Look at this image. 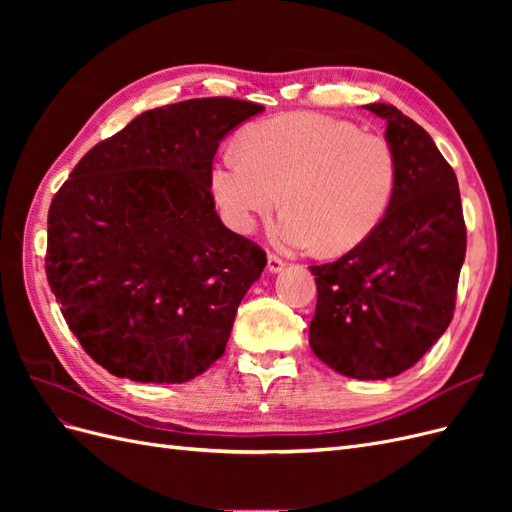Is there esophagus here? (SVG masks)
I'll use <instances>...</instances> for the list:
<instances>
[{"mask_svg":"<svg viewBox=\"0 0 512 512\" xmlns=\"http://www.w3.org/2000/svg\"><path fill=\"white\" fill-rule=\"evenodd\" d=\"M284 267H286V262L280 256L269 254V258H267V271L269 273H280Z\"/></svg>","mask_w":512,"mask_h":512,"instance_id":"1","label":"esophagus"}]
</instances>
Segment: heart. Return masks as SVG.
I'll return each instance as SVG.
<instances>
[{
  "mask_svg": "<svg viewBox=\"0 0 512 512\" xmlns=\"http://www.w3.org/2000/svg\"><path fill=\"white\" fill-rule=\"evenodd\" d=\"M399 164L384 136L350 121L290 113L252 123L211 168V194L224 222L247 235L280 203L273 226L284 250L324 256L354 250L378 228L397 190Z\"/></svg>",
  "mask_w": 512,
  "mask_h": 512,
  "instance_id": "obj_1",
  "label": "heart"
}]
</instances>
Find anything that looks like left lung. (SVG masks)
I'll use <instances>...</instances> for the list:
<instances>
[{
	"label": "left lung",
	"instance_id": "obj_1",
	"mask_svg": "<svg viewBox=\"0 0 512 512\" xmlns=\"http://www.w3.org/2000/svg\"><path fill=\"white\" fill-rule=\"evenodd\" d=\"M386 121L399 164L378 228L316 275L309 346L337 374L386 380L410 369L453 320L466 222L455 170L431 136L393 104H367Z\"/></svg>",
	"mask_w": 512,
	"mask_h": 512
}]
</instances>
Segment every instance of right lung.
Masks as SVG:
<instances>
[{
	"instance_id": "right-lung-1",
	"label": "right lung",
	"mask_w": 512,
	"mask_h": 512,
	"mask_svg": "<svg viewBox=\"0 0 512 512\" xmlns=\"http://www.w3.org/2000/svg\"><path fill=\"white\" fill-rule=\"evenodd\" d=\"M260 111L235 98L153 108L89 149L53 196L46 280L113 376L181 384L224 354L267 254L222 224L209 179L222 138Z\"/></svg>"
}]
</instances>
